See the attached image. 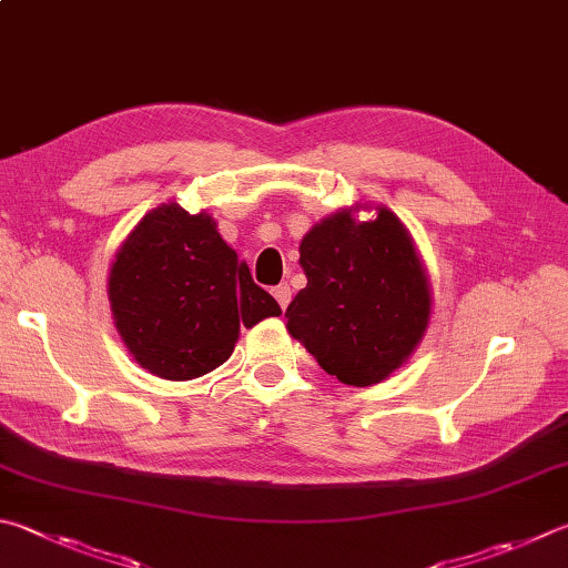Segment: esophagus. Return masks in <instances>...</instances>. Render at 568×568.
Returning <instances> with one entry per match:
<instances>
[{
    "mask_svg": "<svg viewBox=\"0 0 568 568\" xmlns=\"http://www.w3.org/2000/svg\"><path fill=\"white\" fill-rule=\"evenodd\" d=\"M291 295L293 293H291V285H287V283H281L277 287H273V297L277 301V305L283 307V311L287 307V303H291Z\"/></svg>",
    "mask_w": 568,
    "mask_h": 568,
    "instance_id": "34e87169",
    "label": "esophagus"
}]
</instances>
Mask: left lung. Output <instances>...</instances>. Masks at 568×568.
I'll use <instances>...</instances> for the list:
<instances>
[{"label":"left lung","instance_id":"1","mask_svg":"<svg viewBox=\"0 0 568 568\" xmlns=\"http://www.w3.org/2000/svg\"><path fill=\"white\" fill-rule=\"evenodd\" d=\"M307 285L287 305V329L345 385H375L412 355L429 320V287L405 225L387 209L357 223L329 215L305 235Z\"/></svg>","mask_w":568,"mask_h":568}]
</instances>
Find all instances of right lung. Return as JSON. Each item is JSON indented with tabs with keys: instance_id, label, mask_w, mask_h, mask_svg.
Wrapping results in <instances>:
<instances>
[{
	"instance_id": "add662e5",
	"label": "right lung",
	"mask_w": 568,
	"mask_h": 568,
	"mask_svg": "<svg viewBox=\"0 0 568 568\" xmlns=\"http://www.w3.org/2000/svg\"><path fill=\"white\" fill-rule=\"evenodd\" d=\"M109 301L136 363L166 379L211 373L231 357L241 325L281 315L211 215H191L179 203L143 215L121 245Z\"/></svg>"
}]
</instances>
